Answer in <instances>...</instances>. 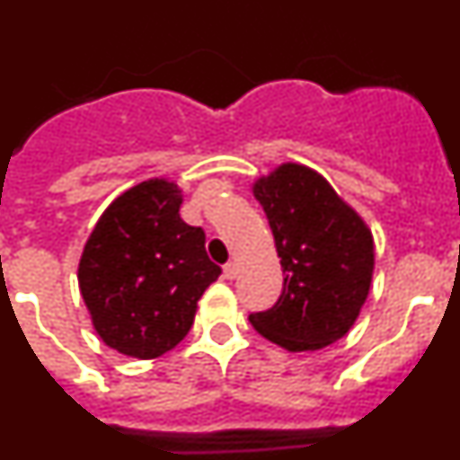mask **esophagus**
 I'll return each mask as SVG.
<instances>
[{
	"label": "esophagus",
	"mask_w": 460,
	"mask_h": 460,
	"mask_svg": "<svg viewBox=\"0 0 460 460\" xmlns=\"http://www.w3.org/2000/svg\"><path fill=\"white\" fill-rule=\"evenodd\" d=\"M237 271H239V267H237V262H233V260L223 265V276H226V279H237Z\"/></svg>",
	"instance_id": "1"
}]
</instances>
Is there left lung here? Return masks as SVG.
Returning a JSON list of instances; mask_svg holds the SVG:
<instances>
[{
  "mask_svg": "<svg viewBox=\"0 0 460 460\" xmlns=\"http://www.w3.org/2000/svg\"><path fill=\"white\" fill-rule=\"evenodd\" d=\"M283 267V292L251 313L258 334L292 352L320 350L348 334L373 279L368 227L318 172L296 164L253 186Z\"/></svg>",
  "mask_w": 460,
  "mask_h": 460,
  "instance_id": "left-lung-1",
  "label": "left lung"
}]
</instances>
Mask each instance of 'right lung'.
<instances>
[{
  "label": "right lung",
  "mask_w": 460,
  "mask_h": 460,
  "mask_svg": "<svg viewBox=\"0 0 460 460\" xmlns=\"http://www.w3.org/2000/svg\"><path fill=\"white\" fill-rule=\"evenodd\" d=\"M180 205L177 184L142 181L103 211L87 239L80 292L103 343L121 355L154 359L172 350L221 274L205 230L181 221Z\"/></svg>",
  "instance_id": "add662e5"
}]
</instances>
